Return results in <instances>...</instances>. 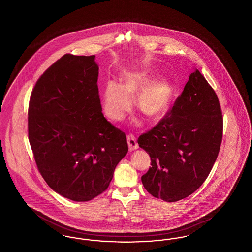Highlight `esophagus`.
<instances>
[{"label": "esophagus", "mask_w": 252, "mask_h": 252, "mask_svg": "<svg viewBox=\"0 0 252 252\" xmlns=\"http://www.w3.org/2000/svg\"><path fill=\"white\" fill-rule=\"evenodd\" d=\"M127 144H128V148L130 151H133L139 147V144L137 143V141L133 135H127Z\"/></svg>", "instance_id": "obj_1"}]
</instances>
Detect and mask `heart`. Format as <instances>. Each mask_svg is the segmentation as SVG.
Listing matches in <instances>:
<instances>
[{"mask_svg":"<svg viewBox=\"0 0 252 252\" xmlns=\"http://www.w3.org/2000/svg\"><path fill=\"white\" fill-rule=\"evenodd\" d=\"M154 78L149 71H128L121 75V84L108 81L102 103L109 119L122 121L131 110L132 101L147 120L160 118L166 111L172 97V85L166 78Z\"/></svg>","mask_w":252,"mask_h":252,"instance_id":"heart-1","label":"heart"}]
</instances>
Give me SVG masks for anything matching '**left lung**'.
<instances>
[{"label":"left lung","mask_w":252,"mask_h":252,"mask_svg":"<svg viewBox=\"0 0 252 252\" xmlns=\"http://www.w3.org/2000/svg\"><path fill=\"white\" fill-rule=\"evenodd\" d=\"M222 137L218 97L195 69L172 109L138 139L151 158V167L142 177L145 190L166 202L192 194L214 166Z\"/></svg>","instance_id":"8db88e82"}]
</instances>
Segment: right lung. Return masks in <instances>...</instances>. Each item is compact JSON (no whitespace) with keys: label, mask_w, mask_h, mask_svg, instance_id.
Masks as SVG:
<instances>
[{"label":"right lung","mask_w":252,"mask_h":252,"mask_svg":"<svg viewBox=\"0 0 252 252\" xmlns=\"http://www.w3.org/2000/svg\"><path fill=\"white\" fill-rule=\"evenodd\" d=\"M95 56L66 54L43 72L28 107V138L49 187L73 201L108 189L126 155V134L102 113Z\"/></svg>","instance_id":"obj_1"}]
</instances>
